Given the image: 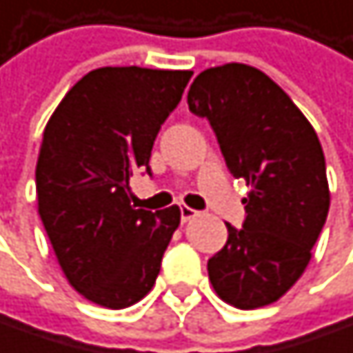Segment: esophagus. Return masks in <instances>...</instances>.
Listing matches in <instances>:
<instances>
[{
  "label": "esophagus",
  "mask_w": 353,
  "mask_h": 353,
  "mask_svg": "<svg viewBox=\"0 0 353 353\" xmlns=\"http://www.w3.org/2000/svg\"><path fill=\"white\" fill-rule=\"evenodd\" d=\"M197 215H199V211H195V209H191V207H187V205H183V207H181V219H183V223H187V221L195 219Z\"/></svg>",
  "instance_id": "obj_1"
}]
</instances>
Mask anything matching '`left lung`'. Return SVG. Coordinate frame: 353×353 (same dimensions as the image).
I'll use <instances>...</instances> for the list:
<instances>
[{
	"label": "left lung",
	"mask_w": 353,
	"mask_h": 353,
	"mask_svg": "<svg viewBox=\"0 0 353 353\" xmlns=\"http://www.w3.org/2000/svg\"><path fill=\"white\" fill-rule=\"evenodd\" d=\"M189 110L207 117L230 172L252 187L242 230L207 262L221 301L238 309L276 303L305 272L330 211L321 142L287 93L242 63L199 72Z\"/></svg>",
	"instance_id": "1"
}]
</instances>
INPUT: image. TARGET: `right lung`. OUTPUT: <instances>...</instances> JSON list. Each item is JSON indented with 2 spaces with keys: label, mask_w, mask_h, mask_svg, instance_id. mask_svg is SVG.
Masks as SVG:
<instances>
[{
  "label": "right lung",
  "mask_w": 353,
  "mask_h": 353,
  "mask_svg": "<svg viewBox=\"0 0 353 353\" xmlns=\"http://www.w3.org/2000/svg\"><path fill=\"white\" fill-rule=\"evenodd\" d=\"M193 70L103 66L87 72L50 115L36 162L38 215L68 285L87 301L125 309L156 283L181 223L176 205H130L156 134Z\"/></svg>",
  "instance_id": "1"
}]
</instances>
